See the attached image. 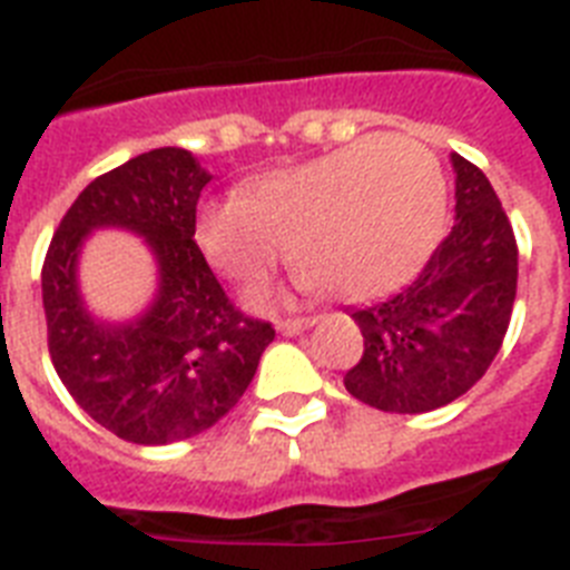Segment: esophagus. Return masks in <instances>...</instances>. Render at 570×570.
Listing matches in <instances>:
<instances>
[{
  "instance_id": "34e87169",
  "label": "esophagus",
  "mask_w": 570,
  "mask_h": 570,
  "mask_svg": "<svg viewBox=\"0 0 570 570\" xmlns=\"http://www.w3.org/2000/svg\"><path fill=\"white\" fill-rule=\"evenodd\" d=\"M313 324H315V318H309V315H306V318H281L278 330L284 335H298V333H304L306 326H313Z\"/></svg>"
}]
</instances>
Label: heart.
Returning <instances> with one entry per match:
<instances>
[{
    "instance_id": "1",
    "label": "heart",
    "mask_w": 570,
    "mask_h": 570,
    "mask_svg": "<svg viewBox=\"0 0 570 570\" xmlns=\"http://www.w3.org/2000/svg\"><path fill=\"white\" fill-rule=\"evenodd\" d=\"M439 160L407 137H367L272 171L244 197L203 203L197 246L235 284L266 278L292 244V264L338 298H367L407 281L444 229Z\"/></svg>"
}]
</instances>
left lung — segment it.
Returning a JSON list of instances; mask_svg holds the SVG:
<instances>
[{
  "label": "left lung",
  "instance_id": "8db88e82",
  "mask_svg": "<svg viewBox=\"0 0 570 570\" xmlns=\"http://www.w3.org/2000/svg\"><path fill=\"white\" fill-rule=\"evenodd\" d=\"M456 220L413 284L355 309L364 353L344 387L384 413H428L468 393L497 358L517 298V237L491 180L453 155Z\"/></svg>",
  "mask_w": 570,
  "mask_h": 570
}]
</instances>
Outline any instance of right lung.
<instances>
[{"instance_id":"1","label":"right lung","mask_w":570,"mask_h":570,"mask_svg":"<svg viewBox=\"0 0 570 570\" xmlns=\"http://www.w3.org/2000/svg\"><path fill=\"white\" fill-rule=\"evenodd\" d=\"M212 177L186 148L131 157L79 191L42 264L48 353L73 402L135 444H171L220 422L249 387L275 338L240 313L195 240L197 200ZM94 225L149 237L161 295L131 327L94 325L78 301L76 252Z\"/></svg>"}]
</instances>
